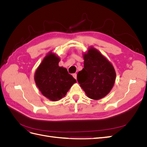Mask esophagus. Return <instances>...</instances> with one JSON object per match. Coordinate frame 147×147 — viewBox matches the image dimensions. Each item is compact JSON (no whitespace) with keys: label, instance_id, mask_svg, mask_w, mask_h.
Wrapping results in <instances>:
<instances>
[{"label":"esophagus","instance_id":"34e87169","mask_svg":"<svg viewBox=\"0 0 147 147\" xmlns=\"http://www.w3.org/2000/svg\"><path fill=\"white\" fill-rule=\"evenodd\" d=\"M73 77H74V78L75 79L77 80V74H73Z\"/></svg>","mask_w":147,"mask_h":147}]
</instances>
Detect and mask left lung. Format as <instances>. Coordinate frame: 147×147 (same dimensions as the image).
I'll list each match as a JSON object with an SVG mask.
<instances>
[{"instance_id": "1", "label": "left lung", "mask_w": 147, "mask_h": 147, "mask_svg": "<svg viewBox=\"0 0 147 147\" xmlns=\"http://www.w3.org/2000/svg\"><path fill=\"white\" fill-rule=\"evenodd\" d=\"M83 57L84 68L77 74L78 82L89 98L99 100L112 90L116 72L112 64L93 47L83 53Z\"/></svg>"}]
</instances>
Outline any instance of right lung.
<instances>
[{"label": "right lung", "instance_id": "add662e5", "mask_svg": "<svg viewBox=\"0 0 147 147\" xmlns=\"http://www.w3.org/2000/svg\"><path fill=\"white\" fill-rule=\"evenodd\" d=\"M60 57L52 51L47 53L35 70L34 80L42 94L51 101L65 97L75 80L67 70L59 66Z\"/></svg>", "mask_w": 147, "mask_h": 147}]
</instances>
